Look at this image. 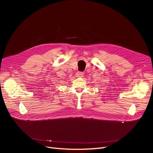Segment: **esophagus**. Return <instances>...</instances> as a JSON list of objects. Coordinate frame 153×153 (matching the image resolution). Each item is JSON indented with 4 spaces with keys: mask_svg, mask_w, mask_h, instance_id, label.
<instances>
[{
    "mask_svg": "<svg viewBox=\"0 0 153 153\" xmlns=\"http://www.w3.org/2000/svg\"><path fill=\"white\" fill-rule=\"evenodd\" d=\"M77 77H82L84 76V73L82 72H77L76 74Z\"/></svg>",
    "mask_w": 153,
    "mask_h": 153,
    "instance_id": "34e87169",
    "label": "esophagus"
}]
</instances>
